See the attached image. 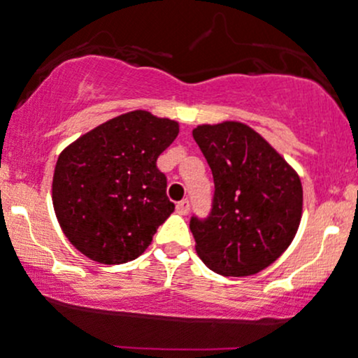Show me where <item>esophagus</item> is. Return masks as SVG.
Instances as JSON below:
<instances>
[{
	"instance_id": "34e87169",
	"label": "esophagus",
	"mask_w": 358,
	"mask_h": 358,
	"mask_svg": "<svg viewBox=\"0 0 358 358\" xmlns=\"http://www.w3.org/2000/svg\"><path fill=\"white\" fill-rule=\"evenodd\" d=\"M176 208H178V212L180 213V215H186V213L189 212V201H187V200L179 201V203H178V206H176Z\"/></svg>"
}]
</instances>
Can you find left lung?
I'll list each match as a JSON object with an SVG mask.
<instances>
[{"instance_id":"obj_1","label":"left lung","mask_w":358,"mask_h":358,"mask_svg":"<svg viewBox=\"0 0 358 358\" xmlns=\"http://www.w3.org/2000/svg\"><path fill=\"white\" fill-rule=\"evenodd\" d=\"M193 138L212 169V212L191 217L196 253L213 272L245 278L285 253L296 234L303 189L294 169L257 131L226 120L201 124Z\"/></svg>"}]
</instances>
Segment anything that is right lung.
I'll return each mask as SVG.
<instances>
[{
  "instance_id": "add662e5",
  "label": "right lung",
  "mask_w": 358,
  "mask_h": 358,
  "mask_svg": "<svg viewBox=\"0 0 358 358\" xmlns=\"http://www.w3.org/2000/svg\"><path fill=\"white\" fill-rule=\"evenodd\" d=\"M179 122L146 110L99 124L60 153L53 206L62 231L87 259L119 265L138 259L174 212L157 158Z\"/></svg>"
}]
</instances>
